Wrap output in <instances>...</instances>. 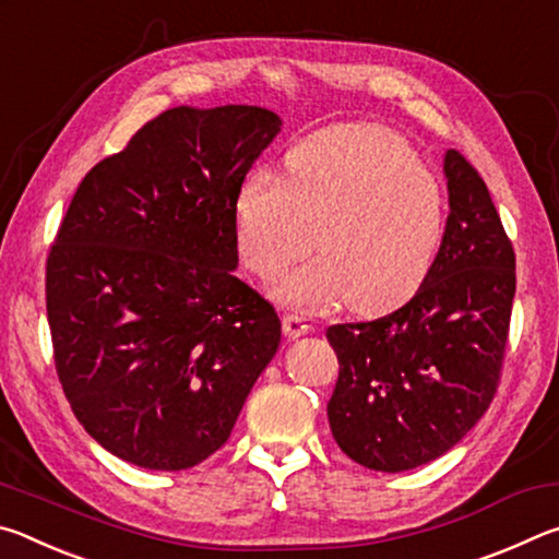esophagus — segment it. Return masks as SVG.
I'll use <instances>...</instances> for the list:
<instances>
[{
    "label": "esophagus",
    "mask_w": 559,
    "mask_h": 559,
    "mask_svg": "<svg viewBox=\"0 0 559 559\" xmlns=\"http://www.w3.org/2000/svg\"><path fill=\"white\" fill-rule=\"evenodd\" d=\"M283 333H286L288 337L308 335V333H310L308 318H302V316H286V318H283Z\"/></svg>",
    "instance_id": "1"
}]
</instances>
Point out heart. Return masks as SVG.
Wrapping results in <instances>:
<instances>
[{"instance_id":"heart-1","label":"heart","mask_w":559,"mask_h":559,"mask_svg":"<svg viewBox=\"0 0 559 559\" xmlns=\"http://www.w3.org/2000/svg\"><path fill=\"white\" fill-rule=\"evenodd\" d=\"M243 266L278 278L316 243L320 257L288 273L276 298L290 308L349 302L357 313L402 306L431 273L447 234V192L394 132L320 130L286 155V179L253 173L234 202Z\"/></svg>"}]
</instances>
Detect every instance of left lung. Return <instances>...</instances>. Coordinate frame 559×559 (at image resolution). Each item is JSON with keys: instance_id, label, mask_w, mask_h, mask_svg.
Instances as JSON below:
<instances>
[{"instance_id": "1", "label": "left lung", "mask_w": 559, "mask_h": 559, "mask_svg": "<svg viewBox=\"0 0 559 559\" xmlns=\"http://www.w3.org/2000/svg\"><path fill=\"white\" fill-rule=\"evenodd\" d=\"M449 219L424 286L394 313L328 328L340 374L330 431L359 466L402 473L476 427L498 390L515 296V253L488 187L443 155Z\"/></svg>"}]
</instances>
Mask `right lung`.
I'll return each instance as SVG.
<instances>
[{
	"instance_id": "right-lung-1",
	"label": "right lung",
	"mask_w": 559,
	"mask_h": 559,
	"mask_svg": "<svg viewBox=\"0 0 559 559\" xmlns=\"http://www.w3.org/2000/svg\"><path fill=\"white\" fill-rule=\"evenodd\" d=\"M281 126L259 106L165 110L75 189L46 313L66 400L112 456L210 459L276 355V310L234 276V202Z\"/></svg>"
}]
</instances>
